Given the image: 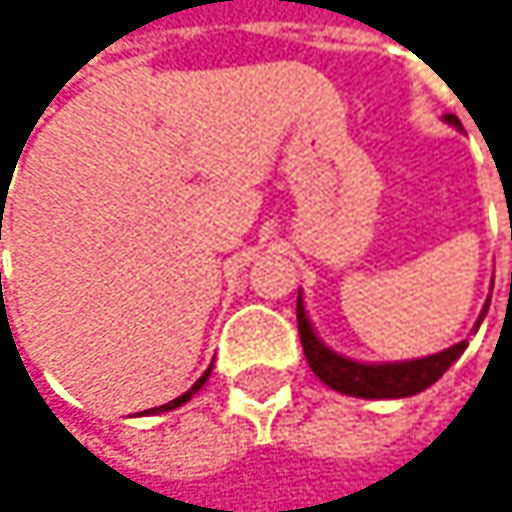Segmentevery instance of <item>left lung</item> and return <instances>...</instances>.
Instances as JSON below:
<instances>
[{
	"instance_id": "1",
	"label": "left lung",
	"mask_w": 512,
	"mask_h": 512,
	"mask_svg": "<svg viewBox=\"0 0 512 512\" xmlns=\"http://www.w3.org/2000/svg\"><path fill=\"white\" fill-rule=\"evenodd\" d=\"M448 124L460 127V121L454 115H445ZM489 311V299L474 323V332L480 329L483 317ZM296 320H299V338H302V350L305 358L311 364V370L317 373V379H323L329 388L341 391V394H350V397H364V400H400V397H412L424 388H430L457 358L465 353L468 347V338L442 350V353H433V356L424 358H406V361H356V358L341 356L335 353L332 347H326L308 314H305V302H302V293L296 299Z\"/></svg>"
}]
</instances>
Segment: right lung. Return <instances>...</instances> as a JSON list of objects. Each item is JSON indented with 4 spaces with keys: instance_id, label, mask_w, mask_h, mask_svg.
Masks as SVG:
<instances>
[{
    "instance_id": "obj_1",
    "label": "right lung",
    "mask_w": 512,
    "mask_h": 512,
    "mask_svg": "<svg viewBox=\"0 0 512 512\" xmlns=\"http://www.w3.org/2000/svg\"><path fill=\"white\" fill-rule=\"evenodd\" d=\"M210 370H213V364H210V367H207V370L201 373V379H198V382H195V385H192V388H189L186 394H180V397H174V400H168V403H162V406H156V409H148L145 415H159V412H171V409H177V406H183L186 400H192V394L204 388V382H207V376H210Z\"/></svg>"
}]
</instances>
